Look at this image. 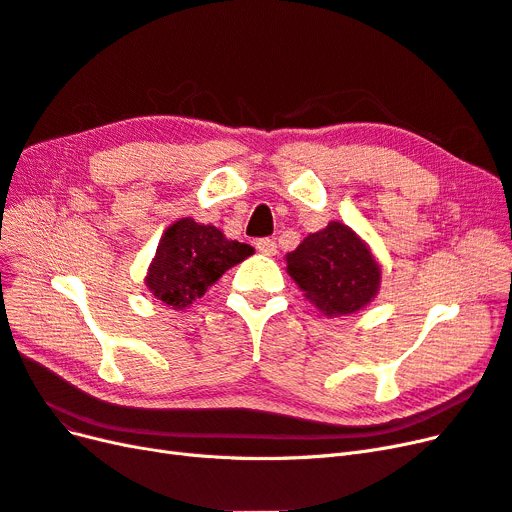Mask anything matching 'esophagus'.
I'll return each mask as SVG.
<instances>
[{
	"instance_id": "obj_1",
	"label": "esophagus",
	"mask_w": 512,
	"mask_h": 512,
	"mask_svg": "<svg viewBox=\"0 0 512 512\" xmlns=\"http://www.w3.org/2000/svg\"><path fill=\"white\" fill-rule=\"evenodd\" d=\"M256 250H258L260 254H265V256H275V254H277V243H275L273 239H269V237L258 239V241H256Z\"/></svg>"
}]
</instances>
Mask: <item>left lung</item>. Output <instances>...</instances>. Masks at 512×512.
I'll return each instance as SVG.
<instances>
[{"label": "left lung", "instance_id": "left-lung-1", "mask_svg": "<svg viewBox=\"0 0 512 512\" xmlns=\"http://www.w3.org/2000/svg\"><path fill=\"white\" fill-rule=\"evenodd\" d=\"M288 273L327 316L359 312L376 297L380 267L354 232L331 222L286 256Z\"/></svg>", "mask_w": 512, "mask_h": 512}]
</instances>
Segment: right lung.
<instances>
[{
    "mask_svg": "<svg viewBox=\"0 0 512 512\" xmlns=\"http://www.w3.org/2000/svg\"><path fill=\"white\" fill-rule=\"evenodd\" d=\"M252 252V245L228 241L215 226L183 218L164 232L145 282L158 301L181 309Z\"/></svg>",
    "mask_w": 512,
    "mask_h": 512,
    "instance_id": "obj_1",
    "label": "right lung"
}]
</instances>
